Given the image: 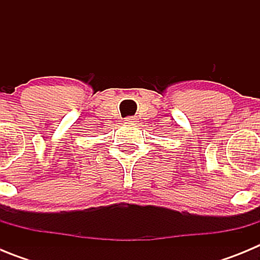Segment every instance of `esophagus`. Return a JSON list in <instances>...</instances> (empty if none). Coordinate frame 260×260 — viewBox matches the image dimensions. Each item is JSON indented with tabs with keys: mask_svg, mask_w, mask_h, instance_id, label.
<instances>
[{
	"mask_svg": "<svg viewBox=\"0 0 260 260\" xmlns=\"http://www.w3.org/2000/svg\"><path fill=\"white\" fill-rule=\"evenodd\" d=\"M125 121L127 123H134V122H138V118L135 116H128V117H126Z\"/></svg>",
	"mask_w": 260,
	"mask_h": 260,
	"instance_id": "1",
	"label": "esophagus"
}]
</instances>
